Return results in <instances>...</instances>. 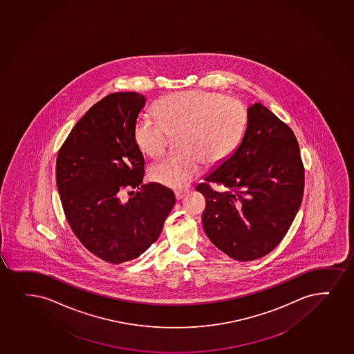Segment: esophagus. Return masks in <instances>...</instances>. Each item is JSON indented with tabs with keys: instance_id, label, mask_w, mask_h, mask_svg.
Returning <instances> with one entry per match:
<instances>
[{
	"instance_id": "obj_1",
	"label": "esophagus",
	"mask_w": 354,
	"mask_h": 354,
	"mask_svg": "<svg viewBox=\"0 0 354 354\" xmlns=\"http://www.w3.org/2000/svg\"><path fill=\"white\" fill-rule=\"evenodd\" d=\"M187 193V189H178V191H175V196H176V199L180 200L183 199V196Z\"/></svg>"
}]
</instances>
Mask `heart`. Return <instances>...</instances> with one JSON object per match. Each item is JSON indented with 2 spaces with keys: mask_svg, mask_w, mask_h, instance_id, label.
<instances>
[{
  "mask_svg": "<svg viewBox=\"0 0 354 354\" xmlns=\"http://www.w3.org/2000/svg\"><path fill=\"white\" fill-rule=\"evenodd\" d=\"M156 116L142 115L135 124L138 148L151 158L165 153L171 133L179 135L178 154L150 168V179L171 188L187 186L203 162L214 167L237 150L245 133L248 113L241 100L206 91L178 92L158 102Z\"/></svg>",
  "mask_w": 354,
  "mask_h": 354,
  "instance_id": "obj_1",
  "label": "heart"
}]
</instances>
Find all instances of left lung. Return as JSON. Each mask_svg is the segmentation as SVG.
Instances as JSON below:
<instances>
[{
	"instance_id": "8db88e82",
	"label": "left lung",
	"mask_w": 354,
	"mask_h": 354,
	"mask_svg": "<svg viewBox=\"0 0 354 354\" xmlns=\"http://www.w3.org/2000/svg\"><path fill=\"white\" fill-rule=\"evenodd\" d=\"M209 183L225 186L214 192ZM304 167L292 130L261 103L248 109L237 150L196 186L205 232L230 257H263L287 234L302 203Z\"/></svg>"
}]
</instances>
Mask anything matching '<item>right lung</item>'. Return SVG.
Segmentation results:
<instances>
[{
    "instance_id": "add662e5",
    "label": "right lung",
    "mask_w": 354,
    "mask_h": 354,
    "mask_svg": "<svg viewBox=\"0 0 354 354\" xmlns=\"http://www.w3.org/2000/svg\"><path fill=\"white\" fill-rule=\"evenodd\" d=\"M145 104L138 92L104 97L77 122L57 158V187L72 231L113 264L140 257L158 241L175 204L171 189L142 183L145 158L133 131ZM125 190L128 201L120 199Z\"/></svg>"
}]
</instances>
